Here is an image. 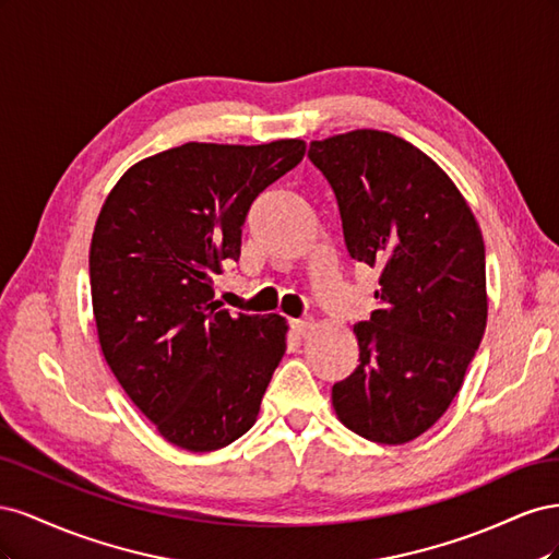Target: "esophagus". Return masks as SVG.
Returning a JSON list of instances; mask_svg holds the SVG:
<instances>
[{"mask_svg": "<svg viewBox=\"0 0 559 559\" xmlns=\"http://www.w3.org/2000/svg\"><path fill=\"white\" fill-rule=\"evenodd\" d=\"M312 329H314V321H312V319H294V321H292V331H294L298 337H308Z\"/></svg>", "mask_w": 559, "mask_h": 559, "instance_id": "34e87169", "label": "esophagus"}]
</instances>
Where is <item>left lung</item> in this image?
<instances>
[{"label":"left lung","instance_id":"1","mask_svg":"<svg viewBox=\"0 0 559 559\" xmlns=\"http://www.w3.org/2000/svg\"><path fill=\"white\" fill-rule=\"evenodd\" d=\"M308 156L335 193L349 257L380 273L378 310L354 324L359 366L333 384V411L366 441H415L450 408L483 341L478 222L443 167L392 132L333 134Z\"/></svg>","mask_w":559,"mask_h":559}]
</instances>
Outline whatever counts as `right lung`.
I'll return each instance as SVG.
<instances>
[{
    "label": "right lung",
    "mask_w": 559,
    "mask_h": 559,
    "mask_svg": "<svg viewBox=\"0 0 559 559\" xmlns=\"http://www.w3.org/2000/svg\"><path fill=\"white\" fill-rule=\"evenodd\" d=\"M302 156V140L189 142L134 163L99 210V347L130 401L181 450L212 452L247 433L284 357V317L230 314L214 300V275L240 257L251 202Z\"/></svg>",
    "instance_id": "add662e5"
}]
</instances>
